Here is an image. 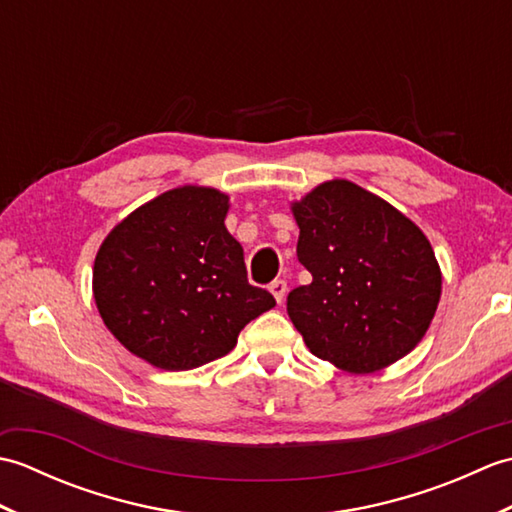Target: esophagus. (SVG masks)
Masks as SVG:
<instances>
[{"mask_svg": "<svg viewBox=\"0 0 512 512\" xmlns=\"http://www.w3.org/2000/svg\"><path fill=\"white\" fill-rule=\"evenodd\" d=\"M286 281L284 279H275L273 284H270V292H273V297L277 299V303H281L284 301V297H286Z\"/></svg>", "mask_w": 512, "mask_h": 512, "instance_id": "34e87169", "label": "esophagus"}]
</instances>
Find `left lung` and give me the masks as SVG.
Here are the masks:
<instances>
[{"instance_id":"8db88e82","label":"left lung","mask_w":512,"mask_h":512,"mask_svg":"<svg viewBox=\"0 0 512 512\" xmlns=\"http://www.w3.org/2000/svg\"><path fill=\"white\" fill-rule=\"evenodd\" d=\"M308 286L290 290L288 317L314 356L369 374L409 354L436 314L442 275L409 217L350 180L292 202Z\"/></svg>"}]
</instances>
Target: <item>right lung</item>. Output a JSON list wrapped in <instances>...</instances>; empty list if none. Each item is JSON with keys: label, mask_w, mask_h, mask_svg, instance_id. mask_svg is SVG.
Segmentation results:
<instances>
[{"label": "right lung", "mask_w": 512, "mask_h": 512, "mask_svg": "<svg viewBox=\"0 0 512 512\" xmlns=\"http://www.w3.org/2000/svg\"><path fill=\"white\" fill-rule=\"evenodd\" d=\"M226 211L228 195L217 189H171L129 213L96 253L103 323L154 367L180 372L215 361L275 306L268 290L248 284Z\"/></svg>", "instance_id": "obj_1"}]
</instances>
